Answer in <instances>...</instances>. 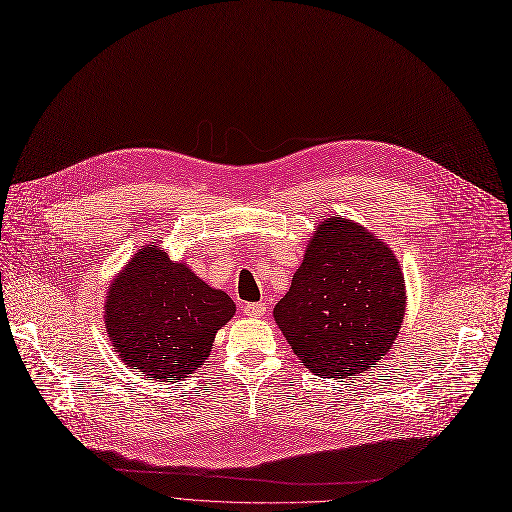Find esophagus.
Returning a JSON list of instances; mask_svg holds the SVG:
<instances>
[{"mask_svg":"<svg viewBox=\"0 0 512 512\" xmlns=\"http://www.w3.org/2000/svg\"><path fill=\"white\" fill-rule=\"evenodd\" d=\"M242 313H245L247 317H261V315H265V303H247L245 307H242Z\"/></svg>","mask_w":512,"mask_h":512,"instance_id":"obj_1","label":"esophagus"}]
</instances>
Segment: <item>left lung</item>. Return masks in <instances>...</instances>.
I'll list each match as a JSON object with an SVG mask.
<instances>
[{"label":"left lung","instance_id":"1","mask_svg":"<svg viewBox=\"0 0 512 512\" xmlns=\"http://www.w3.org/2000/svg\"><path fill=\"white\" fill-rule=\"evenodd\" d=\"M407 290L386 242L353 220L319 222L274 319L311 373L346 378L386 357Z\"/></svg>","mask_w":512,"mask_h":512}]
</instances>
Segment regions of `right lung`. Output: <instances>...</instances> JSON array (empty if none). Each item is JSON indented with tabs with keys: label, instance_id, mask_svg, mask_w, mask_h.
<instances>
[{
	"label": "right lung",
	"instance_id": "right-lung-1",
	"mask_svg": "<svg viewBox=\"0 0 512 512\" xmlns=\"http://www.w3.org/2000/svg\"><path fill=\"white\" fill-rule=\"evenodd\" d=\"M236 311L184 263L147 245L139 249L105 299V328L120 359L155 380L186 378L205 363L213 338Z\"/></svg>",
	"mask_w": 512,
	"mask_h": 512
}]
</instances>
